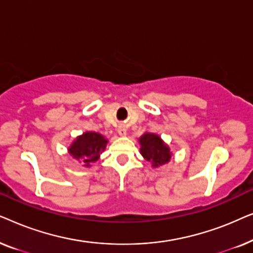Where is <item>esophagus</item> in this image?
<instances>
[{"label": "esophagus", "instance_id": "obj_1", "mask_svg": "<svg viewBox=\"0 0 253 253\" xmlns=\"http://www.w3.org/2000/svg\"><path fill=\"white\" fill-rule=\"evenodd\" d=\"M117 132H119V134L121 137H124L126 134V126H119V130H117Z\"/></svg>", "mask_w": 253, "mask_h": 253}]
</instances>
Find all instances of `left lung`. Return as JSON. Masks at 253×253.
Listing matches in <instances>:
<instances>
[{
	"label": "left lung",
	"instance_id": "left-lung-1",
	"mask_svg": "<svg viewBox=\"0 0 253 253\" xmlns=\"http://www.w3.org/2000/svg\"><path fill=\"white\" fill-rule=\"evenodd\" d=\"M139 144L140 154L151 162L152 167H160L170 161L171 152L158 134L145 132L139 138Z\"/></svg>",
	"mask_w": 253,
	"mask_h": 253
}]
</instances>
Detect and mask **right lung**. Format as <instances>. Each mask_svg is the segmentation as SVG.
<instances>
[{"instance_id":"1","label":"right lung","mask_w":253,"mask_h":253,"mask_svg":"<svg viewBox=\"0 0 253 253\" xmlns=\"http://www.w3.org/2000/svg\"><path fill=\"white\" fill-rule=\"evenodd\" d=\"M107 143L108 140L102 134L88 131L76 138L68 151L72 158L81 160L85 167H91V164L98 160L100 154L106 150Z\"/></svg>"}]
</instances>
